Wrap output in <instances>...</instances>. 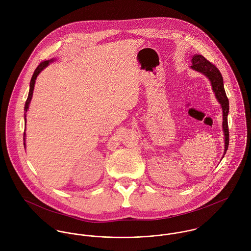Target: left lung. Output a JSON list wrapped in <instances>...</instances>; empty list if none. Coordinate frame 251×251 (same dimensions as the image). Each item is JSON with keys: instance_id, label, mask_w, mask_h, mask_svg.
I'll list each match as a JSON object with an SVG mask.
<instances>
[{"instance_id": "1", "label": "left lung", "mask_w": 251, "mask_h": 251, "mask_svg": "<svg viewBox=\"0 0 251 251\" xmlns=\"http://www.w3.org/2000/svg\"><path fill=\"white\" fill-rule=\"evenodd\" d=\"M191 69L197 72H202L210 79L213 90L215 92V97L219 101V103L221 104L222 112H223L222 126H223V131L225 135V149H224V155H225V152L229 145V128H228V121H227V116L229 112V100L224 90L222 75L215 65L209 62L202 55H194L192 57Z\"/></svg>"}]
</instances>
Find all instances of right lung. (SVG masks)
Instances as JSON below:
<instances>
[{
	"label": "right lung",
	"mask_w": 251,
	"mask_h": 251,
	"mask_svg": "<svg viewBox=\"0 0 251 251\" xmlns=\"http://www.w3.org/2000/svg\"><path fill=\"white\" fill-rule=\"evenodd\" d=\"M51 61H52V60H51ZM49 63H50V61H43V62H41V63L37 66L36 71H35L34 74H33V76H32L31 83H30V91H29L28 99H27L26 103H25V107H24V111H25V124H26V112H27V110H28V108H29L30 101H31L32 97H33V91H34V88H35V83H36V77H37V75L39 74V72H41L43 69H45V68L49 65ZM23 137H24V141H25V132H24V136H23ZM24 145H25V143H24Z\"/></svg>",
	"instance_id": "right-lung-1"
}]
</instances>
